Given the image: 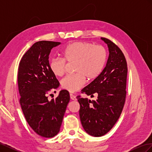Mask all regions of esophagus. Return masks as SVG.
Here are the masks:
<instances>
[{
	"mask_svg": "<svg viewBox=\"0 0 152 152\" xmlns=\"http://www.w3.org/2000/svg\"><path fill=\"white\" fill-rule=\"evenodd\" d=\"M70 98H71L72 100H74V101H76V100H77V98H76L75 95H73V94H70Z\"/></svg>",
	"mask_w": 152,
	"mask_h": 152,
	"instance_id": "esophagus-1",
	"label": "esophagus"
}]
</instances>
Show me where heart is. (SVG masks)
I'll return each mask as SVG.
<instances>
[{"instance_id":"obj_1","label":"heart","mask_w":152,"mask_h":152,"mask_svg":"<svg viewBox=\"0 0 152 152\" xmlns=\"http://www.w3.org/2000/svg\"><path fill=\"white\" fill-rule=\"evenodd\" d=\"M62 59L53 58L49 63L50 70L56 77L62 76L65 70V61L75 62V74L67 75L61 80L64 89L74 93L83 87L86 77L94 79L101 73L107 62V53L102 45L87 42H75L68 44L61 52Z\"/></svg>"}]
</instances>
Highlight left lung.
<instances>
[{
  "label": "left lung",
  "instance_id": "8db88e82",
  "mask_svg": "<svg viewBox=\"0 0 152 152\" xmlns=\"http://www.w3.org/2000/svg\"><path fill=\"white\" fill-rule=\"evenodd\" d=\"M109 56L102 73L82 89V93L96 100L78 96L81 124L87 134L102 136L111 130L122 113L126 96L127 66L125 56L118 46L106 38Z\"/></svg>",
  "mask_w": 152,
  "mask_h": 152
}]
</instances>
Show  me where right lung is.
<instances>
[{"label": "right lung", "instance_id": "obj_1", "mask_svg": "<svg viewBox=\"0 0 152 152\" xmlns=\"http://www.w3.org/2000/svg\"><path fill=\"white\" fill-rule=\"evenodd\" d=\"M60 44L46 40L35 42L23 55L18 68L22 111L32 129L44 137H53L59 132L70 102L68 91L64 89L59 91L56 99L48 98L59 86L49 69V55L53 48Z\"/></svg>", "mask_w": 152, "mask_h": 152}]
</instances>
